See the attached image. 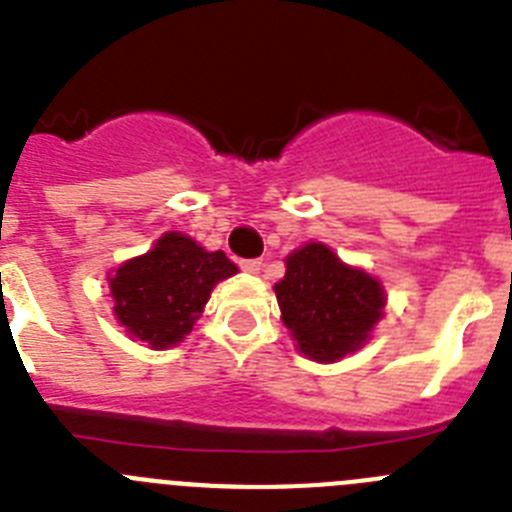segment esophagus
<instances>
[{"mask_svg": "<svg viewBox=\"0 0 512 512\" xmlns=\"http://www.w3.org/2000/svg\"><path fill=\"white\" fill-rule=\"evenodd\" d=\"M241 269L248 271V274H259L261 271V261L259 259H243Z\"/></svg>", "mask_w": 512, "mask_h": 512, "instance_id": "esophagus-1", "label": "esophagus"}]
</instances>
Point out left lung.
<instances>
[{
	"label": "left lung",
	"mask_w": 512,
	"mask_h": 512,
	"mask_svg": "<svg viewBox=\"0 0 512 512\" xmlns=\"http://www.w3.org/2000/svg\"><path fill=\"white\" fill-rule=\"evenodd\" d=\"M277 292L282 320L297 348L320 364H333L369 341L384 310L382 284L348 266L323 243H307L287 256Z\"/></svg>",
	"instance_id": "1"
}]
</instances>
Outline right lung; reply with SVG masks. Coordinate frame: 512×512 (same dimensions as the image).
Segmentation results:
<instances>
[{
  "label": "right lung",
  "instance_id": "right-lung-1",
  "mask_svg": "<svg viewBox=\"0 0 512 512\" xmlns=\"http://www.w3.org/2000/svg\"><path fill=\"white\" fill-rule=\"evenodd\" d=\"M235 271L223 251H205L189 235L169 230L151 251L112 271V312L128 336L156 351L171 348L192 333L215 284Z\"/></svg>",
  "mask_w": 512,
  "mask_h": 512
}]
</instances>
